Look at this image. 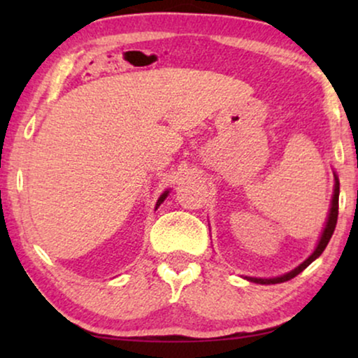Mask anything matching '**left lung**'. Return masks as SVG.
<instances>
[{"label": "left lung", "mask_w": 358, "mask_h": 358, "mask_svg": "<svg viewBox=\"0 0 358 358\" xmlns=\"http://www.w3.org/2000/svg\"><path fill=\"white\" fill-rule=\"evenodd\" d=\"M337 215H339V178H337V174L334 173V192H332V199H331V208H329V213H327V218H326V223H324V228H322V233L320 239H317V244L315 248V251H313L310 256H308L305 261H303L300 266H296L295 268H292L290 272L283 273V275H278V277H271V278H261V277H244L246 280L249 282H254V283H261V285H273V283H282V282H287L290 280V278L296 277L298 273L305 271V268L310 266L313 261H316L317 257L321 256L322 251H324L327 243H329V239L332 236V233H334L336 229V223H337Z\"/></svg>", "instance_id": "left-lung-1"}]
</instances>
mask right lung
Wrapping results in <instances>:
<instances>
[{"label": "right lung", "mask_w": 358, "mask_h": 358, "mask_svg": "<svg viewBox=\"0 0 358 358\" xmlns=\"http://www.w3.org/2000/svg\"><path fill=\"white\" fill-rule=\"evenodd\" d=\"M169 192H171V190H169V189H166V190H164V192L159 195V199H158V202H156V207H155V210H158V208H159V205L164 202V200H166V197H168V195H169Z\"/></svg>", "instance_id": "add662e5"}]
</instances>
